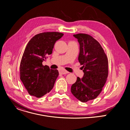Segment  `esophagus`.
<instances>
[{
	"instance_id": "obj_1",
	"label": "esophagus",
	"mask_w": 130,
	"mask_h": 130,
	"mask_svg": "<svg viewBox=\"0 0 130 130\" xmlns=\"http://www.w3.org/2000/svg\"><path fill=\"white\" fill-rule=\"evenodd\" d=\"M59 73H60V74H66L69 73V72L66 71H65V70H60V71H59Z\"/></svg>"
}]
</instances>
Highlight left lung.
<instances>
[{
	"mask_svg": "<svg viewBox=\"0 0 130 130\" xmlns=\"http://www.w3.org/2000/svg\"><path fill=\"white\" fill-rule=\"evenodd\" d=\"M79 44L78 61L83 65L84 75L78 77L71 86V92L77 99L86 102L96 98L104 86L108 76V60L96 40L85 34L73 35Z\"/></svg>",
	"mask_w": 130,
	"mask_h": 130,
	"instance_id": "8db88e82",
	"label": "left lung"
}]
</instances>
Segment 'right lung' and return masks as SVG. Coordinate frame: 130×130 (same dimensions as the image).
Segmentation results:
<instances>
[{
	"mask_svg": "<svg viewBox=\"0 0 130 130\" xmlns=\"http://www.w3.org/2000/svg\"><path fill=\"white\" fill-rule=\"evenodd\" d=\"M64 34L46 32L34 36L27 44L20 65V78L28 93L38 98L49 93L58 76L57 70L43 65L52 54L55 43Z\"/></svg>",
	"mask_w": 130,
	"mask_h": 130,
	"instance_id": "1",
	"label": "right lung"
}]
</instances>
